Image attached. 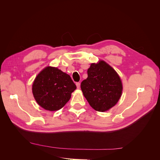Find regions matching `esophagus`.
Instances as JSON below:
<instances>
[{
	"mask_svg": "<svg viewBox=\"0 0 160 160\" xmlns=\"http://www.w3.org/2000/svg\"><path fill=\"white\" fill-rule=\"evenodd\" d=\"M76 85H77V88L79 89L80 88V85H81V83H79V82H77V83H76Z\"/></svg>",
	"mask_w": 160,
	"mask_h": 160,
	"instance_id": "34e87169",
	"label": "esophagus"
}]
</instances>
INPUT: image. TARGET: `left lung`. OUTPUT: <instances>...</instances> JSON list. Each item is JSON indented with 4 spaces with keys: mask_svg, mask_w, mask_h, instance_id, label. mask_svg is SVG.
Instances as JSON below:
<instances>
[{
    "mask_svg": "<svg viewBox=\"0 0 160 160\" xmlns=\"http://www.w3.org/2000/svg\"><path fill=\"white\" fill-rule=\"evenodd\" d=\"M88 77L81 83L83 95L95 110L107 111L118 103L122 93V83L115 71L103 61L92 63Z\"/></svg>",
    "mask_w": 160,
    "mask_h": 160,
    "instance_id": "1",
    "label": "left lung"
}]
</instances>
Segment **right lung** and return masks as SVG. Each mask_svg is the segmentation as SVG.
<instances>
[{
    "label": "right lung",
    "instance_id": "obj_1",
    "mask_svg": "<svg viewBox=\"0 0 160 160\" xmlns=\"http://www.w3.org/2000/svg\"><path fill=\"white\" fill-rule=\"evenodd\" d=\"M76 88L69 75L56 67H47L37 76L32 89L34 98L41 107L57 111L68 102Z\"/></svg>",
    "mask_w": 160,
    "mask_h": 160
}]
</instances>
